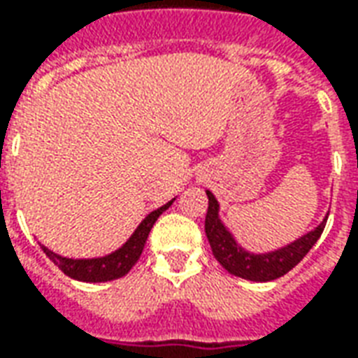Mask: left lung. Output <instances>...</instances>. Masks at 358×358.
<instances>
[{"mask_svg":"<svg viewBox=\"0 0 358 358\" xmlns=\"http://www.w3.org/2000/svg\"><path fill=\"white\" fill-rule=\"evenodd\" d=\"M207 197H209V209H207V217H205V234H207V240L213 249V255L230 274L243 278V280H251V282H270V280H276V278L287 274L295 264L303 261V257L307 255L310 248L318 241L324 232L326 220H328V218H324L313 232H308L307 236H303L285 248L272 251V253H264V255H253V253L243 251L234 241L232 234L228 232L224 224L220 222L218 203L215 195L207 192Z\"/></svg>","mask_w":358,"mask_h":358,"instance_id":"1","label":"left lung"}]
</instances>
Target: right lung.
<instances>
[{
	"label": "right lung",
	"instance_id": "add662e5",
	"mask_svg": "<svg viewBox=\"0 0 358 358\" xmlns=\"http://www.w3.org/2000/svg\"><path fill=\"white\" fill-rule=\"evenodd\" d=\"M172 201H169L163 207H159V209L153 210L151 215L143 218V222L138 226V230L132 234V238L126 241L118 251L110 253V255L101 257V259H86V261L80 259V261H76V259H65V257L57 255V253H53V251L42 245L43 253L50 257L53 264H57L66 276L74 278V280H80V282H109V280H117V278L128 274L134 264L138 263V259L141 257L143 245L148 241V236L153 224H155V220L163 215V210L171 207Z\"/></svg>",
	"mask_w": 358,
	"mask_h": 358
}]
</instances>
